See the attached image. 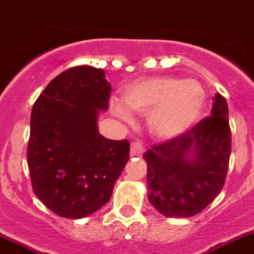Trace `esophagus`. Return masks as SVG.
<instances>
[{"instance_id":"1","label":"esophagus","mask_w":254,"mask_h":254,"mask_svg":"<svg viewBox=\"0 0 254 254\" xmlns=\"http://www.w3.org/2000/svg\"><path fill=\"white\" fill-rule=\"evenodd\" d=\"M144 154V148L141 143L139 141H134L131 143V148H130V155L131 156H141Z\"/></svg>"}]
</instances>
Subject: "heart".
<instances>
[{
  "instance_id": "heart-1",
  "label": "heart",
  "mask_w": 254,
  "mask_h": 254,
  "mask_svg": "<svg viewBox=\"0 0 254 254\" xmlns=\"http://www.w3.org/2000/svg\"><path fill=\"white\" fill-rule=\"evenodd\" d=\"M123 103L110 101L114 116L132 124L131 111L146 115L148 130L158 140H173L186 134L200 119L207 92L200 82L169 75L140 77L125 85Z\"/></svg>"
}]
</instances>
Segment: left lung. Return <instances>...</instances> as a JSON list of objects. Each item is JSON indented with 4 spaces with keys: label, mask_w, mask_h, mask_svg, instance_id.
<instances>
[{
    "label": "left lung",
    "mask_w": 254,
    "mask_h": 254,
    "mask_svg": "<svg viewBox=\"0 0 254 254\" xmlns=\"http://www.w3.org/2000/svg\"><path fill=\"white\" fill-rule=\"evenodd\" d=\"M228 105L213 98L210 116L186 134L149 149L148 199L168 218L193 217L220 193L231 156Z\"/></svg>",
    "instance_id": "1"
}]
</instances>
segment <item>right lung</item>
<instances>
[{"label": "right lung", "instance_id": "obj_1", "mask_svg": "<svg viewBox=\"0 0 254 254\" xmlns=\"http://www.w3.org/2000/svg\"><path fill=\"white\" fill-rule=\"evenodd\" d=\"M111 86L101 68L76 66L49 82L34 104L27 146L31 183L51 212L80 219L109 202L129 162L127 140L99 132Z\"/></svg>", "mask_w": 254, "mask_h": 254}]
</instances>
